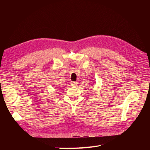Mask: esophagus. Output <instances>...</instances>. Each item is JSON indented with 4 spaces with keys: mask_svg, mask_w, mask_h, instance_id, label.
Segmentation results:
<instances>
[{
    "mask_svg": "<svg viewBox=\"0 0 150 150\" xmlns=\"http://www.w3.org/2000/svg\"><path fill=\"white\" fill-rule=\"evenodd\" d=\"M71 84H72V86H74V87H76V86L78 84V83L76 82V81H72V83H71Z\"/></svg>",
    "mask_w": 150,
    "mask_h": 150,
    "instance_id": "esophagus-1",
    "label": "esophagus"
}]
</instances>
